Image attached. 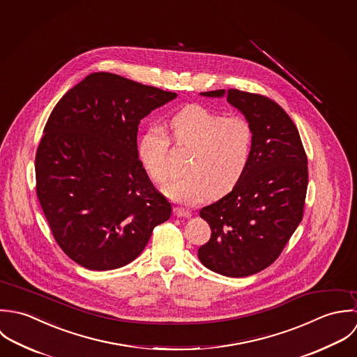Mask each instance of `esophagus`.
Masks as SVG:
<instances>
[{"label":"esophagus","mask_w":357,"mask_h":357,"mask_svg":"<svg viewBox=\"0 0 357 357\" xmlns=\"http://www.w3.org/2000/svg\"><path fill=\"white\" fill-rule=\"evenodd\" d=\"M174 213H175L176 216H181V218H190V216H192V213H190V211L183 210V208H178V207H175V208H174Z\"/></svg>","instance_id":"34e87169"}]
</instances>
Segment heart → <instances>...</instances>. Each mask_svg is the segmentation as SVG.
<instances>
[{"label": "heart", "mask_w": 357, "mask_h": 357, "mask_svg": "<svg viewBox=\"0 0 357 357\" xmlns=\"http://www.w3.org/2000/svg\"><path fill=\"white\" fill-rule=\"evenodd\" d=\"M169 137L150 127L139 143V158L149 176L167 185L176 175L171 141L178 151L188 153L186 176L168 188V193L183 204L204 197H222L243 178L251 157L252 130L240 116H220L203 106H188L169 121Z\"/></svg>", "instance_id": "b5f03b06"}]
</instances>
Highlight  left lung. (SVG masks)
<instances>
[{"mask_svg":"<svg viewBox=\"0 0 357 357\" xmlns=\"http://www.w3.org/2000/svg\"><path fill=\"white\" fill-rule=\"evenodd\" d=\"M252 130L248 167L237 186L200 210L211 238L199 248L204 266L227 278H245L272 265L303 218L307 157L284 109L271 98L240 89H216Z\"/></svg>","mask_w":357,"mask_h":357,"instance_id":"left-lung-1","label":"left lung"}]
</instances>
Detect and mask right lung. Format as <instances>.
Returning <instances> with one entry per match:
<instances>
[{"mask_svg":"<svg viewBox=\"0 0 357 357\" xmlns=\"http://www.w3.org/2000/svg\"><path fill=\"white\" fill-rule=\"evenodd\" d=\"M175 92L92 73L56 103L36 153V192L52 236L75 264L132 262L172 206L138 157V126Z\"/></svg>","mask_w":357,"mask_h":357,"instance_id":"right-lung-1","label":"right lung"}]
</instances>
